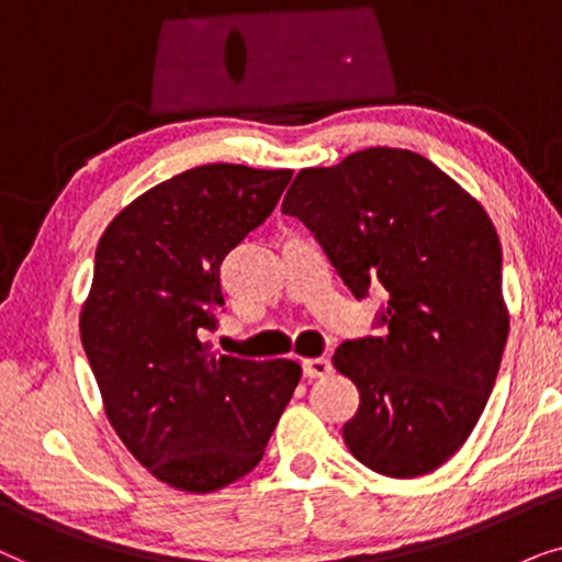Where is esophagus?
I'll use <instances>...</instances> for the list:
<instances>
[{
    "mask_svg": "<svg viewBox=\"0 0 562 562\" xmlns=\"http://www.w3.org/2000/svg\"><path fill=\"white\" fill-rule=\"evenodd\" d=\"M328 372H331V362L324 357H316V359H303V375L308 380H316V378H326Z\"/></svg>",
    "mask_w": 562,
    "mask_h": 562,
    "instance_id": "1",
    "label": "esophagus"
}]
</instances>
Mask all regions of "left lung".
<instances>
[{
	"label": "left lung",
	"instance_id": "8db88e82",
	"mask_svg": "<svg viewBox=\"0 0 562 562\" xmlns=\"http://www.w3.org/2000/svg\"><path fill=\"white\" fill-rule=\"evenodd\" d=\"M355 297L385 288V336L344 341L334 368L359 391L349 452L387 477L437 470L465 445L508 336L501 244L473 194L406 148L301 169L282 200Z\"/></svg>",
	"mask_w": 562,
	"mask_h": 562
}]
</instances>
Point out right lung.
I'll list each match as a JSON object with an SVG mask.
<instances>
[{
  "label": "right lung",
  "instance_id": "add662e5",
  "mask_svg": "<svg viewBox=\"0 0 562 562\" xmlns=\"http://www.w3.org/2000/svg\"><path fill=\"white\" fill-rule=\"evenodd\" d=\"M290 177L187 169L123 207L97 244L81 344L112 429L177 491L213 493L251 473L301 380L293 359L251 362L203 341L223 305L221 261L269 218Z\"/></svg>",
  "mask_w": 562,
  "mask_h": 562
}]
</instances>
